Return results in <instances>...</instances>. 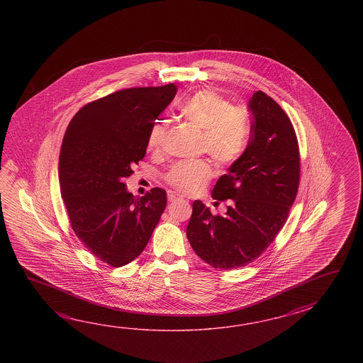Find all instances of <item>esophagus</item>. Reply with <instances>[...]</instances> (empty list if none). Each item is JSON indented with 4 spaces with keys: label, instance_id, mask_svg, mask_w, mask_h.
<instances>
[{
    "label": "esophagus",
    "instance_id": "1",
    "mask_svg": "<svg viewBox=\"0 0 363 363\" xmlns=\"http://www.w3.org/2000/svg\"><path fill=\"white\" fill-rule=\"evenodd\" d=\"M167 197H169V201H170V202H175V201L182 200V197L179 196L178 193L175 192L167 193Z\"/></svg>",
    "mask_w": 363,
    "mask_h": 363
}]
</instances>
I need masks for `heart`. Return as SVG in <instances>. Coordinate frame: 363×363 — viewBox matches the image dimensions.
Listing matches in <instances>:
<instances>
[{"instance_id":"obj_1","label":"heart","mask_w":363,"mask_h":363,"mask_svg":"<svg viewBox=\"0 0 363 363\" xmlns=\"http://www.w3.org/2000/svg\"><path fill=\"white\" fill-rule=\"evenodd\" d=\"M180 116L189 127L201 131V150L218 164H232L247 150L250 136L247 114L245 110L230 105L220 94L213 91L194 93L180 106ZM163 132V125H155L149 140L152 147L160 143ZM211 175L210 163L197 161L174 164L164 179L179 192L191 193L205 184Z\"/></svg>"}]
</instances>
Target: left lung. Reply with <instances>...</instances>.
Masks as SVG:
<instances>
[{
    "mask_svg": "<svg viewBox=\"0 0 363 363\" xmlns=\"http://www.w3.org/2000/svg\"><path fill=\"white\" fill-rule=\"evenodd\" d=\"M247 150L220 177L213 199L230 201L224 216L193 202L186 238L196 255L220 270L244 267L270 247L286 224L300 184V149L286 111L255 92Z\"/></svg>",
    "mask_w": 363,
    "mask_h": 363,
    "instance_id": "8db88e82",
    "label": "left lung"
}]
</instances>
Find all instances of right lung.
<instances>
[{
    "instance_id": "1",
    "label": "right lung",
    "mask_w": 363,
    "mask_h": 363,
    "mask_svg": "<svg viewBox=\"0 0 363 363\" xmlns=\"http://www.w3.org/2000/svg\"><path fill=\"white\" fill-rule=\"evenodd\" d=\"M177 91L171 83L110 93L80 108L65 132L58 177L69 224L108 266L122 267L141 255L166 208L164 189L136 199L123 179L144 158L155 118Z\"/></svg>"
}]
</instances>
